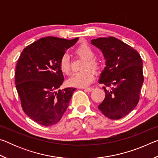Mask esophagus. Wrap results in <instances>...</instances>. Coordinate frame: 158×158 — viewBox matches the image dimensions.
<instances>
[{
    "label": "esophagus",
    "mask_w": 158,
    "mask_h": 158,
    "mask_svg": "<svg viewBox=\"0 0 158 158\" xmlns=\"http://www.w3.org/2000/svg\"><path fill=\"white\" fill-rule=\"evenodd\" d=\"M82 89H84L85 90H86V91L90 92V91H92V90H93V88H92V87H90V88H82Z\"/></svg>",
    "instance_id": "esophagus-1"
}]
</instances>
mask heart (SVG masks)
Returning <instances> with one entry per match:
<instances>
[{"instance_id": "heart-1", "label": "heart", "mask_w": 158, "mask_h": 158, "mask_svg": "<svg viewBox=\"0 0 158 158\" xmlns=\"http://www.w3.org/2000/svg\"><path fill=\"white\" fill-rule=\"evenodd\" d=\"M75 53L85 60L83 65V69H87L80 73H76L72 74L68 80L69 85L75 87H85L89 85L94 79V74L89 69L90 68L93 71L97 72L101 68V63L100 60L95 58V52L93 49L88 44H81L77 48ZM59 68L60 71L65 74H68L70 72L71 67L69 63V56L67 54H64L60 58L59 61Z\"/></svg>"}]
</instances>
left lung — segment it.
<instances>
[{
  "instance_id": "1",
  "label": "left lung",
  "mask_w": 158,
  "mask_h": 158,
  "mask_svg": "<svg viewBox=\"0 0 158 158\" xmlns=\"http://www.w3.org/2000/svg\"><path fill=\"white\" fill-rule=\"evenodd\" d=\"M91 44L103 53L106 67L99 83L103 87L105 98L98 109L106 117L117 120L130 113L137 105L143 82V63L139 53L129 45L114 37H100Z\"/></svg>"
}]
</instances>
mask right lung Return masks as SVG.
<instances>
[{"mask_svg":"<svg viewBox=\"0 0 158 158\" xmlns=\"http://www.w3.org/2000/svg\"><path fill=\"white\" fill-rule=\"evenodd\" d=\"M78 40L43 37L26 47L19 58L16 88L23 111L37 123L56 124L68 108L76 89L58 90L64 81L59 61Z\"/></svg>","mask_w":158,"mask_h":158,"instance_id":"add662e5","label":"right lung"}]
</instances>
